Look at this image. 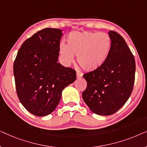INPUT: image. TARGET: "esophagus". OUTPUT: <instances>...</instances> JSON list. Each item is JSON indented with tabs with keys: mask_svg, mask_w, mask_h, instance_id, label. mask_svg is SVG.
Returning a JSON list of instances; mask_svg holds the SVG:
<instances>
[{
	"mask_svg": "<svg viewBox=\"0 0 147 147\" xmlns=\"http://www.w3.org/2000/svg\"><path fill=\"white\" fill-rule=\"evenodd\" d=\"M76 76H77V78H82V74L80 73L79 71H77V73H76Z\"/></svg>",
	"mask_w": 147,
	"mask_h": 147,
	"instance_id": "obj_1",
	"label": "esophagus"
}]
</instances>
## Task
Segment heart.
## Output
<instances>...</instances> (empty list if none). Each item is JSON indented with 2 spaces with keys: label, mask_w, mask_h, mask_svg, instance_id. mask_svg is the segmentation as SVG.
<instances>
[{
  "label": "heart",
  "mask_w": 147,
  "mask_h": 147,
  "mask_svg": "<svg viewBox=\"0 0 147 147\" xmlns=\"http://www.w3.org/2000/svg\"><path fill=\"white\" fill-rule=\"evenodd\" d=\"M67 42V45L62 44L60 47L64 63L69 65L74 61V55L78 56V63L89 72L96 71L104 65L111 47L110 38L104 33H74Z\"/></svg>",
  "instance_id": "heart-1"
}]
</instances>
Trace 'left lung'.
Segmentation results:
<instances>
[{"label": "left lung", "instance_id": "1", "mask_svg": "<svg viewBox=\"0 0 147 147\" xmlns=\"http://www.w3.org/2000/svg\"><path fill=\"white\" fill-rule=\"evenodd\" d=\"M111 47L105 63L99 69L84 74L87 88L82 98L92 112L109 116L124 105L133 89L135 60L125 40L110 31Z\"/></svg>", "mask_w": 147, "mask_h": 147}]
</instances>
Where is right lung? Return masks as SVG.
<instances>
[{"mask_svg":"<svg viewBox=\"0 0 147 147\" xmlns=\"http://www.w3.org/2000/svg\"><path fill=\"white\" fill-rule=\"evenodd\" d=\"M62 30L46 28L22 44L14 62L17 96L30 113L49 115L63 90L76 80L75 70L58 63Z\"/></svg>","mask_w":147,"mask_h":147,"instance_id":"1","label":"right lung"}]
</instances>
